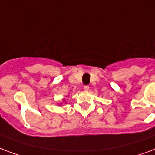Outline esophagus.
Here are the masks:
<instances>
[{
	"label": "esophagus",
	"instance_id": "1",
	"mask_svg": "<svg viewBox=\"0 0 155 155\" xmlns=\"http://www.w3.org/2000/svg\"><path fill=\"white\" fill-rule=\"evenodd\" d=\"M88 88H89V86H88V85H84V90H85V91H88Z\"/></svg>",
	"mask_w": 155,
	"mask_h": 155
}]
</instances>
